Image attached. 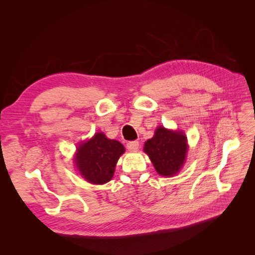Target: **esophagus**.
<instances>
[{"mask_svg": "<svg viewBox=\"0 0 255 255\" xmlns=\"http://www.w3.org/2000/svg\"><path fill=\"white\" fill-rule=\"evenodd\" d=\"M138 146H139V142L138 141H128L127 143V148L130 152H136L138 150Z\"/></svg>", "mask_w": 255, "mask_h": 255, "instance_id": "obj_1", "label": "esophagus"}]
</instances>
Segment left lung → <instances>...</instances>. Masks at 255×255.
Instances as JSON below:
<instances>
[{
    "instance_id": "8db88e82",
    "label": "left lung",
    "mask_w": 255,
    "mask_h": 255,
    "mask_svg": "<svg viewBox=\"0 0 255 255\" xmlns=\"http://www.w3.org/2000/svg\"><path fill=\"white\" fill-rule=\"evenodd\" d=\"M148 154L158 174L171 176L179 172L187 152V139L182 132L157 128L154 137L144 143Z\"/></svg>"
}]
</instances>
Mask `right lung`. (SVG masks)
Wrapping results in <instances>:
<instances>
[{
  "label": "right lung",
  "instance_id": "add662e5",
  "mask_svg": "<svg viewBox=\"0 0 255 255\" xmlns=\"http://www.w3.org/2000/svg\"><path fill=\"white\" fill-rule=\"evenodd\" d=\"M125 146L109 139L103 133H97L90 140L78 148L75 163L81 174L92 184H105L112 180L115 167Z\"/></svg>",
  "mask_w": 255,
  "mask_h": 255
}]
</instances>
